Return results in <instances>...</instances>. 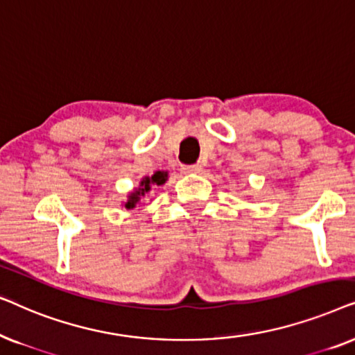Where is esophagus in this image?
<instances>
[{"label":"esophagus","mask_w":355,"mask_h":355,"mask_svg":"<svg viewBox=\"0 0 355 355\" xmlns=\"http://www.w3.org/2000/svg\"><path fill=\"white\" fill-rule=\"evenodd\" d=\"M182 173H202L203 168L200 164H182L181 166Z\"/></svg>","instance_id":"1"}]
</instances>
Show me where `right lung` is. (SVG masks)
Returning <instances> with one entry per match:
<instances>
[{
    "mask_svg": "<svg viewBox=\"0 0 355 355\" xmlns=\"http://www.w3.org/2000/svg\"><path fill=\"white\" fill-rule=\"evenodd\" d=\"M168 181V171H155L152 176H144L140 179L139 186L134 187L132 191L128 193V200L123 202V207L125 210H132L137 205H140V200L152 191V187L163 186Z\"/></svg>",
    "mask_w": 355,
    "mask_h": 355,
    "instance_id": "right-lung-1",
    "label": "right lung"
}]
</instances>
